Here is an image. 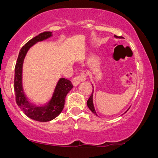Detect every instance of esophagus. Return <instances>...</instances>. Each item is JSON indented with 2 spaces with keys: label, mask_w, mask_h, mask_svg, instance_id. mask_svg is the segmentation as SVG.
<instances>
[{
  "label": "esophagus",
  "mask_w": 158,
  "mask_h": 158,
  "mask_svg": "<svg viewBox=\"0 0 158 158\" xmlns=\"http://www.w3.org/2000/svg\"><path fill=\"white\" fill-rule=\"evenodd\" d=\"M85 79H86L85 74L84 73H81L79 74V75L73 78V79H72V83H73L74 86H77V85L80 83L81 81H84L85 80Z\"/></svg>",
  "instance_id": "1"
}]
</instances>
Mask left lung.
Wrapping results in <instances>:
<instances>
[{
	"label": "left lung",
	"instance_id": "8db88e82",
	"mask_svg": "<svg viewBox=\"0 0 158 158\" xmlns=\"http://www.w3.org/2000/svg\"><path fill=\"white\" fill-rule=\"evenodd\" d=\"M114 37L117 38V39H122V38H123V37H121V36H119V37H118V36H117L115 35H114ZM93 94H94V87H93V91H92L91 95H90V97H89V99H88V100L87 101V106H88V108H89V109L91 110V111L93 112V113L95 114V115L98 116L97 114V112H96V110H95V108H94V102H93ZM128 109H129V108H128Z\"/></svg>",
	"mask_w": 158,
	"mask_h": 158
}]
</instances>
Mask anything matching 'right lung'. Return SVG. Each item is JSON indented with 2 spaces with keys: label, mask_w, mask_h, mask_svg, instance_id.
<instances>
[{
  "label": "right lung",
  "mask_w": 158,
  "mask_h": 158,
  "mask_svg": "<svg viewBox=\"0 0 158 158\" xmlns=\"http://www.w3.org/2000/svg\"><path fill=\"white\" fill-rule=\"evenodd\" d=\"M52 36V32H44L35 36L22 47L19 52L15 68L14 90L16 103L25 115L39 122H49L61 114L64 106L65 97L73 85L71 81L64 78H60L56 84L52 97L48 102L41 105L32 103L25 95L23 88L22 72L25 56L31 47L39 41H42Z\"/></svg>",
  "instance_id": "add662e5"
}]
</instances>
